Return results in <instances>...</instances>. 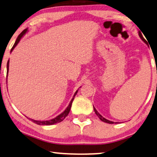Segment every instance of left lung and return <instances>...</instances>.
<instances>
[{
	"label": "left lung",
	"mask_w": 157,
	"mask_h": 157,
	"mask_svg": "<svg viewBox=\"0 0 157 157\" xmlns=\"http://www.w3.org/2000/svg\"><path fill=\"white\" fill-rule=\"evenodd\" d=\"M138 35H139V36H140V38H141L142 40L144 41V42L145 43H146V45H148V43H147V41H146V40L144 39V37H143V35H142V34H141V33H140V31L138 32ZM93 109H94V112H95V113H96V114L97 116H98V117H99V119H100V120H101V121H103V122H106V123H109V124H114V122H112V121H110V120H107V119L104 118V117H102L101 115V114H99V113L98 112V111H97V110L96 109V108H95L94 106H93ZM115 123H117V122H115Z\"/></svg>",
	"instance_id": "8db88e82"
}]
</instances>
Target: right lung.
<instances>
[{
  "instance_id": "obj_1",
  "label": "right lung",
  "mask_w": 157,
  "mask_h": 157,
  "mask_svg": "<svg viewBox=\"0 0 157 157\" xmlns=\"http://www.w3.org/2000/svg\"><path fill=\"white\" fill-rule=\"evenodd\" d=\"M27 33V28L25 29H24V30L20 33V34H19V36H18V37L17 38V40H16L14 45H13L12 48H11V52L13 50V48H14L17 46L18 43H19V41H20V40H21V37H22L24 35H25ZM9 60L8 61V62H7V77H8V73H9ZM77 92H78V90H77L76 92H75V93L74 94V96L72 97V100H71V101H70V103H69V106L67 107L66 109H65L62 113H61L60 114L58 115V116H57L56 117L53 118V119H52V120H46V121L34 120H32V119H30V120L33 121V122H34V123H35V124H39V125H51V124H56V123L61 122V121L64 120V119H65V117H66L67 115L69 114V111H70V109H71V106H72V101H73V100H74L75 96H76V94L77 93Z\"/></svg>"
}]
</instances>
